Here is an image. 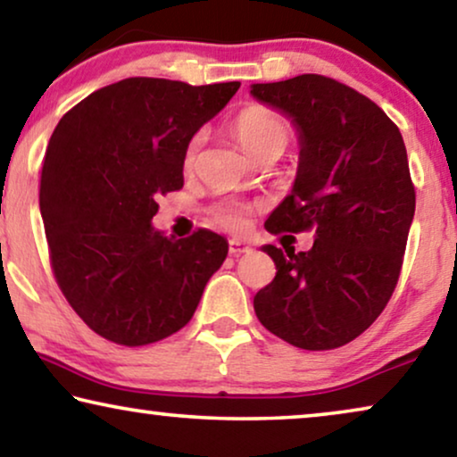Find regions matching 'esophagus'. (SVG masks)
Instances as JSON below:
<instances>
[{"instance_id": "1", "label": "esophagus", "mask_w": 457, "mask_h": 457, "mask_svg": "<svg viewBox=\"0 0 457 457\" xmlns=\"http://www.w3.org/2000/svg\"><path fill=\"white\" fill-rule=\"evenodd\" d=\"M249 252H252V247H249L247 243L237 241V239L228 241V253L230 255H241V253H249Z\"/></svg>"}]
</instances>
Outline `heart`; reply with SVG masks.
<instances>
[{
  "label": "heart",
  "instance_id": "heart-1",
  "mask_svg": "<svg viewBox=\"0 0 457 457\" xmlns=\"http://www.w3.org/2000/svg\"><path fill=\"white\" fill-rule=\"evenodd\" d=\"M233 133L243 149L249 155H253L255 160L268 152H283L291 139L289 122L278 112L266 108V105H247V108H243L233 120ZM202 147L204 133H195L187 141L183 158H180L185 172L195 170ZM253 210V204L237 197H224L220 202L210 205L208 214L212 222H216L218 227L233 230V233H243L252 222Z\"/></svg>",
  "mask_w": 457,
  "mask_h": 457
}]
</instances>
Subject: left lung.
<instances>
[{"label":"left lung","mask_w":457,"mask_h":457,"mask_svg":"<svg viewBox=\"0 0 457 457\" xmlns=\"http://www.w3.org/2000/svg\"><path fill=\"white\" fill-rule=\"evenodd\" d=\"M252 96L289 114L302 139L291 195L264 227L316 233L310 252L264 247L277 277L255 293V316L299 349L347 345L380 316L402 272L416 208L402 133L372 99L322 74L258 83Z\"/></svg>","instance_id":"8db88e82"}]
</instances>
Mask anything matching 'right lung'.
Listing matches in <instances>:
<instances>
[{
    "mask_svg": "<svg viewBox=\"0 0 457 457\" xmlns=\"http://www.w3.org/2000/svg\"><path fill=\"white\" fill-rule=\"evenodd\" d=\"M239 87L124 79L55 127L39 187L49 264L71 308L104 339L139 347L174 335L227 258L214 230L168 239L152 218L155 199L183 189L187 141Z\"/></svg>",
    "mask_w": 457,
    "mask_h": 457,
    "instance_id": "1",
    "label": "right lung"
}]
</instances>
